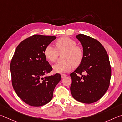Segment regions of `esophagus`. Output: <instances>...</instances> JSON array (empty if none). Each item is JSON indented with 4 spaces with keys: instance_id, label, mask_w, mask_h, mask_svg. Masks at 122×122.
I'll return each instance as SVG.
<instances>
[{
    "instance_id": "esophagus-1",
    "label": "esophagus",
    "mask_w": 122,
    "mask_h": 122,
    "mask_svg": "<svg viewBox=\"0 0 122 122\" xmlns=\"http://www.w3.org/2000/svg\"><path fill=\"white\" fill-rule=\"evenodd\" d=\"M67 76V75L66 74H61V78H65L66 76Z\"/></svg>"
}]
</instances>
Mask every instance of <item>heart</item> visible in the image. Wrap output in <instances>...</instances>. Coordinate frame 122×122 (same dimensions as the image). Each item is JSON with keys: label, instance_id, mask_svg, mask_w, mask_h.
Masks as SVG:
<instances>
[{"label": "heart", "instance_id": "heart-1", "mask_svg": "<svg viewBox=\"0 0 122 122\" xmlns=\"http://www.w3.org/2000/svg\"><path fill=\"white\" fill-rule=\"evenodd\" d=\"M76 42L68 37L59 38L55 42L56 48L51 44L47 45L43 51L44 55L48 61L54 62L56 60L59 54L64 52L63 60L64 62L58 63L53 66L55 73H63L70 71L73 66L78 67L80 65L84 58V51Z\"/></svg>", "mask_w": 122, "mask_h": 122}]
</instances>
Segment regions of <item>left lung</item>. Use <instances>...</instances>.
I'll return each mask as SVG.
<instances>
[{
    "instance_id": "left-lung-1",
    "label": "left lung",
    "mask_w": 122,
    "mask_h": 122,
    "mask_svg": "<svg viewBox=\"0 0 122 122\" xmlns=\"http://www.w3.org/2000/svg\"><path fill=\"white\" fill-rule=\"evenodd\" d=\"M76 37L82 44L84 55L79 66L70 74L71 92L77 101L91 104L99 100L109 88L111 75L109 58L98 41L84 34Z\"/></svg>"
}]
</instances>
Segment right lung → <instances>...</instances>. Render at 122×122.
I'll use <instances>...</instances> for the list:
<instances>
[{
  "instance_id": "add662e5",
  "label": "right lung",
  "mask_w": 122,
  "mask_h": 122,
  "mask_svg": "<svg viewBox=\"0 0 122 122\" xmlns=\"http://www.w3.org/2000/svg\"><path fill=\"white\" fill-rule=\"evenodd\" d=\"M56 37L34 35L18 44L10 63L13 89L19 98L32 106L45 105L53 98V92L61 79L56 73L43 76L52 71L44 55L47 45Z\"/></svg>"
}]
</instances>
